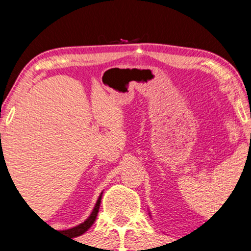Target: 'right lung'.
<instances>
[{
    "instance_id": "right-lung-1",
    "label": "right lung",
    "mask_w": 251,
    "mask_h": 251,
    "mask_svg": "<svg viewBox=\"0 0 251 251\" xmlns=\"http://www.w3.org/2000/svg\"><path fill=\"white\" fill-rule=\"evenodd\" d=\"M2 155H3V153H2V149H1V153H0V159H2ZM100 199H102V194L100 196V198H98L97 203L95 205V209H93L92 214L90 215V217H88L87 220H86L83 224L78 225V226L74 227V228H70V229H67V231H63L65 232L68 235H70V237H78V235L83 234L86 231H87L88 228H90L91 226L93 225V222L96 221V217H97L98 215V210H100Z\"/></svg>"
}]
</instances>
